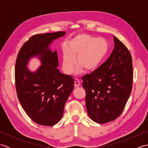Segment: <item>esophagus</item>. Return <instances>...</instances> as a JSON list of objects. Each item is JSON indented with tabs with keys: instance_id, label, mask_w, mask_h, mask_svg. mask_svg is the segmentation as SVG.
Instances as JSON below:
<instances>
[{
	"instance_id": "obj_1",
	"label": "esophagus",
	"mask_w": 148,
	"mask_h": 148,
	"mask_svg": "<svg viewBox=\"0 0 148 148\" xmlns=\"http://www.w3.org/2000/svg\"><path fill=\"white\" fill-rule=\"evenodd\" d=\"M79 85H80V81L77 79H75L74 80V87L75 88H78L79 86Z\"/></svg>"
}]
</instances>
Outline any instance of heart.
<instances>
[{
	"mask_svg": "<svg viewBox=\"0 0 148 148\" xmlns=\"http://www.w3.org/2000/svg\"><path fill=\"white\" fill-rule=\"evenodd\" d=\"M108 51V45L101 38L97 39L86 34H81L69 42L67 51L63 53L62 69L67 74H71L76 66V58L79 66L76 74L83 69L88 72L98 67Z\"/></svg>",
	"mask_w": 148,
	"mask_h": 148,
	"instance_id": "b5f03b06",
	"label": "heart"
}]
</instances>
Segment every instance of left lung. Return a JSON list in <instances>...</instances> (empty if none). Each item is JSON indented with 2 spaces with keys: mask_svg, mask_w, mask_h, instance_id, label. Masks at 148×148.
I'll return each instance as SVG.
<instances>
[{
  "mask_svg": "<svg viewBox=\"0 0 148 148\" xmlns=\"http://www.w3.org/2000/svg\"><path fill=\"white\" fill-rule=\"evenodd\" d=\"M109 58L92 73L82 77L88 114L99 124L112 121L123 111L133 82L132 58L129 50L114 36Z\"/></svg>",
  "mask_w": 148,
  "mask_h": 148,
  "instance_id": "1",
  "label": "left lung"
}]
</instances>
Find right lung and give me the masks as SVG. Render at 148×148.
I'll use <instances>...</instances> for the list:
<instances>
[{
    "label": "right lung",
    "instance_id": "obj_1",
    "mask_svg": "<svg viewBox=\"0 0 148 148\" xmlns=\"http://www.w3.org/2000/svg\"><path fill=\"white\" fill-rule=\"evenodd\" d=\"M66 32L36 34L22 46L15 65V85L22 108L37 124L53 126L60 120L64 106L74 89V80L62 74L57 67V51L49 45ZM37 57L42 65L36 72L26 65L29 59Z\"/></svg>",
    "mask_w": 148,
    "mask_h": 148
}]
</instances>
